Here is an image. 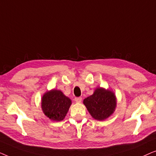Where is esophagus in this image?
Segmentation results:
<instances>
[{
    "mask_svg": "<svg viewBox=\"0 0 156 156\" xmlns=\"http://www.w3.org/2000/svg\"><path fill=\"white\" fill-rule=\"evenodd\" d=\"M74 100H75L76 103H80V102L82 101V97H76Z\"/></svg>",
    "mask_w": 156,
    "mask_h": 156,
    "instance_id": "esophagus-1",
    "label": "esophagus"
}]
</instances>
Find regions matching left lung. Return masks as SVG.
I'll use <instances>...</instances> for the list:
<instances>
[{
  "mask_svg": "<svg viewBox=\"0 0 156 156\" xmlns=\"http://www.w3.org/2000/svg\"><path fill=\"white\" fill-rule=\"evenodd\" d=\"M84 104L94 119L102 121L114 113L116 106L114 94L103 88H98L90 97L84 99Z\"/></svg>",
  "mask_w": 156,
  "mask_h": 156,
  "instance_id": "left-lung-1",
  "label": "left lung"
}]
</instances>
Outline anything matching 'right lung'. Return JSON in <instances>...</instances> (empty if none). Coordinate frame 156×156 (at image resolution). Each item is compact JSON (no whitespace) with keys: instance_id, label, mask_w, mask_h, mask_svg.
<instances>
[{"instance_id":"obj_1","label":"right lung","mask_w":156,"mask_h":156,"mask_svg":"<svg viewBox=\"0 0 156 156\" xmlns=\"http://www.w3.org/2000/svg\"><path fill=\"white\" fill-rule=\"evenodd\" d=\"M72 102L61 91L52 90L44 94L42 99V108L44 114L53 121L65 119Z\"/></svg>"}]
</instances>
